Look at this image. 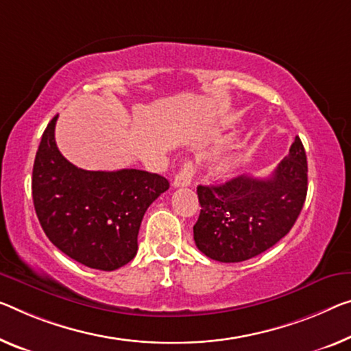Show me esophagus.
I'll use <instances>...</instances> for the list:
<instances>
[{
	"label": "esophagus",
	"instance_id": "1",
	"mask_svg": "<svg viewBox=\"0 0 351 351\" xmlns=\"http://www.w3.org/2000/svg\"><path fill=\"white\" fill-rule=\"evenodd\" d=\"M194 171H196V169H194V165L191 163V161H185L182 168L179 169V172H177V174H176L172 185H174L176 188L188 186L191 183V179H193V176H194Z\"/></svg>",
	"mask_w": 351,
	"mask_h": 351
}]
</instances>
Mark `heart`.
I'll use <instances>...</instances> for the list:
<instances>
[{
  "label": "heart",
  "mask_w": 351,
  "mask_h": 351,
  "mask_svg": "<svg viewBox=\"0 0 351 351\" xmlns=\"http://www.w3.org/2000/svg\"><path fill=\"white\" fill-rule=\"evenodd\" d=\"M217 172H218V176H219V177H223V179H229V177L234 176V172H235V165H234V163H230V161H228V163L219 165V166H218V169H217Z\"/></svg>",
  "instance_id": "b5f03b06"
}]
</instances>
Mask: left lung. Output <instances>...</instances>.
I'll return each mask as SVG.
<instances>
[{"label":"left lung","instance_id":"left-lung-1","mask_svg":"<svg viewBox=\"0 0 351 351\" xmlns=\"http://www.w3.org/2000/svg\"><path fill=\"white\" fill-rule=\"evenodd\" d=\"M306 194V152L296 136L267 179L240 176L221 185L197 186L201 213L193 228L197 250L226 263L262 254L293 228Z\"/></svg>","mask_w":351,"mask_h":351}]
</instances>
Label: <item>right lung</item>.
<instances>
[{
  "label": "right lung",
  "instance_id": "obj_1",
  "mask_svg": "<svg viewBox=\"0 0 351 351\" xmlns=\"http://www.w3.org/2000/svg\"><path fill=\"white\" fill-rule=\"evenodd\" d=\"M58 116L42 134L32 168V201L45 235L83 265L112 271L136 256L145 210L169 182L139 169L86 171L55 141Z\"/></svg>",
  "mask_w": 351,
  "mask_h": 351
}]
</instances>
